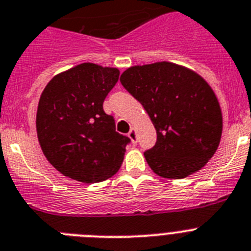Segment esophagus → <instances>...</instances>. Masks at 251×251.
<instances>
[{
    "mask_svg": "<svg viewBox=\"0 0 251 251\" xmlns=\"http://www.w3.org/2000/svg\"><path fill=\"white\" fill-rule=\"evenodd\" d=\"M127 135H128V138H130V140H131L134 144H136L138 139H136V130H135L134 127H131V130L128 131Z\"/></svg>",
    "mask_w": 251,
    "mask_h": 251,
    "instance_id": "1",
    "label": "esophagus"
}]
</instances>
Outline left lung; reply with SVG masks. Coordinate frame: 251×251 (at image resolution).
Wrapping results in <instances>:
<instances>
[{"mask_svg": "<svg viewBox=\"0 0 251 251\" xmlns=\"http://www.w3.org/2000/svg\"><path fill=\"white\" fill-rule=\"evenodd\" d=\"M120 80L156 130L155 145L144 152L152 172L182 179L204 167L222 134L221 108L210 84L196 72L169 62L135 65Z\"/></svg>", "mask_w": 251, "mask_h": 251, "instance_id": "1", "label": "left lung"}]
</instances>
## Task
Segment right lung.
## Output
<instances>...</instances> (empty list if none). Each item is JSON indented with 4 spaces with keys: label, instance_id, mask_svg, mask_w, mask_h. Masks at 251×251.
<instances>
[{
    "label": "right lung",
    "instance_id": "right-lung-1",
    "mask_svg": "<svg viewBox=\"0 0 251 251\" xmlns=\"http://www.w3.org/2000/svg\"><path fill=\"white\" fill-rule=\"evenodd\" d=\"M117 68L93 63L59 73L39 100L36 131L48 162L65 177L97 183L123 164L127 136L116 131L103 101L119 80Z\"/></svg>",
    "mask_w": 251,
    "mask_h": 251
}]
</instances>
